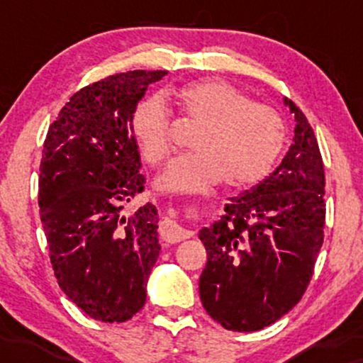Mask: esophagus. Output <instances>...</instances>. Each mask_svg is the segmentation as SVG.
<instances>
[{
  "label": "esophagus",
  "instance_id": "1",
  "mask_svg": "<svg viewBox=\"0 0 363 363\" xmlns=\"http://www.w3.org/2000/svg\"><path fill=\"white\" fill-rule=\"evenodd\" d=\"M191 235H193V234H191L189 230L182 228L181 225L174 222V220H165V222L162 223V227H160L162 240H164V242H167V244L181 242V240L189 239Z\"/></svg>",
  "mask_w": 363,
  "mask_h": 363
}]
</instances>
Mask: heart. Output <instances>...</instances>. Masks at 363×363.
Returning <instances> with one entry per match:
<instances>
[{
  "label": "heart",
  "instance_id": "1",
  "mask_svg": "<svg viewBox=\"0 0 363 363\" xmlns=\"http://www.w3.org/2000/svg\"><path fill=\"white\" fill-rule=\"evenodd\" d=\"M164 99L179 121L198 126L191 138L194 152L170 165L160 179L164 189L199 191L220 179L244 189L269 176L285 147V123L273 107L252 102L223 80L186 83ZM129 128L148 165L160 167L172 157V116L160 99L136 104Z\"/></svg>",
  "mask_w": 363,
  "mask_h": 363
}]
</instances>
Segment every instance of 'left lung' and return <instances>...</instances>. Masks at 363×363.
Wrapping results in <instances>:
<instances>
[{"label":"left lung","mask_w":363,"mask_h":363,"mask_svg":"<svg viewBox=\"0 0 363 363\" xmlns=\"http://www.w3.org/2000/svg\"><path fill=\"white\" fill-rule=\"evenodd\" d=\"M285 104L297 123L281 164L199 232L208 257L199 297L211 319L232 331H257L297 306L324 240L323 157L306 114Z\"/></svg>","instance_id":"left-lung-1"}]
</instances>
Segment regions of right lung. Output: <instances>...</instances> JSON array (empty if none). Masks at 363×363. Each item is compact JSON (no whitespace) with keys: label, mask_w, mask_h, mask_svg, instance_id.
Wrapping results in <instances>:
<instances>
[{"label":"right lung","mask_w":363,"mask_h":363,"mask_svg":"<svg viewBox=\"0 0 363 363\" xmlns=\"http://www.w3.org/2000/svg\"><path fill=\"white\" fill-rule=\"evenodd\" d=\"M165 69H135L72 95L49 126L39 174V213L57 285L91 319L124 323L147 301L158 218L152 203L124 215L143 193L129 118Z\"/></svg>","instance_id":"obj_1"}]
</instances>
